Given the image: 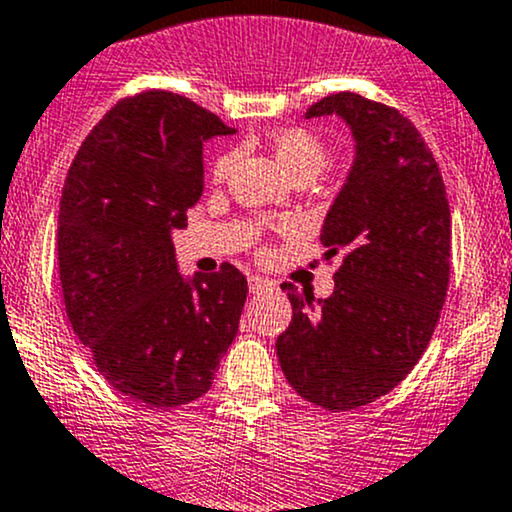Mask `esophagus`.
I'll return each mask as SVG.
<instances>
[{
    "instance_id": "1",
    "label": "esophagus",
    "mask_w": 512,
    "mask_h": 512,
    "mask_svg": "<svg viewBox=\"0 0 512 512\" xmlns=\"http://www.w3.org/2000/svg\"><path fill=\"white\" fill-rule=\"evenodd\" d=\"M271 280H266V278H261V276H251L249 278V290L254 295H258V293H263V290H271Z\"/></svg>"
}]
</instances>
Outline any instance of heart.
Returning <instances> with one entry per match:
<instances>
[{
  "mask_svg": "<svg viewBox=\"0 0 512 512\" xmlns=\"http://www.w3.org/2000/svg\"><path fill=\"white\" fill-rule=\"evenodd\" d=\"M271 151L280 163V168L295 180H312L317 173H322L329 163V148L324 146V141L317 134H312L305 126H288V129H280L271 136ZM236 158L239 153L234 148L219 153L212 161L210 175L214 183H224L232 173ZM283 232H293L295 222H283L280 224Z\"/></svg>",
  "mask_w": 512,
  "mask_h": 512,
  "instance_id": "obj_1",
  "label": "heart"
}]
</instances>
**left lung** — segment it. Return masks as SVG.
<instances>
[{"label":"left lung","instance_id":"1","mask_svg":"<svg viewBox=\"0 0 512 512\" xmlns=\"http://www.w3.org/2000/svg\"><path fill=\"white\" fill-rule=\"evenodd\" d=\"M324 114H339L356 139L320 234L327 258L344 251V261L317 305L283 285L293 320L276 351L295 393L342 412L390 393L425 354L447 298L452 214L432 151L398 109L337 92L305 117Z\"/></svg>","mask_w":512,"mask_h":512}]
</instances>
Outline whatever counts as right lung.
<instances>
[{"instance_id": "obj_1", "label": "right lung", "mask_w": 512, "mask_h": 512, "mask_svg": "<svg viewBox=\"0 0 512 512\" xmlns=\"http://www.w3.org/2000/svg\"><path fill=\"white\" fill-rule=\"evenodd\" d=\"M234 134L168 90L114 104L82 141L58 214V268L73 332L119 393L151 408L205 395L244 310V273L222 263L188 283L173 229L202 195V141Z\"/></svg>"}]
</instances>
